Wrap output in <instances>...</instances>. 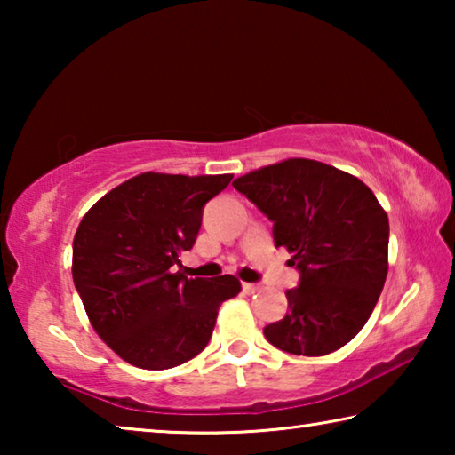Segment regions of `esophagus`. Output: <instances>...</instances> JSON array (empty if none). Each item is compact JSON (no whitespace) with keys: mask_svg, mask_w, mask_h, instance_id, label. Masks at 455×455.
Instances as JSON below:
<instances>
[{"mask_svg":"<svg viewBox=\"0 0 455 455\" xmlns=\"http://www.w3.org/2000/svg\"><path fill=\"white\" fill-rule=\"evenodd\" d=\"M243 291L246 292V295H255V292H259V284H252V283H243Z\"/></svg>","mask_w":455,"mask_h":455,"instance_id":"obj_1","label":"esophagus"}]
</instances>
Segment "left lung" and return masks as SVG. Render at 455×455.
I'll list each match as a JSON object with an SVG mask.
<instances>
[{
    "label": "left lung",
    "mask_w": 455,
    "mask_h": 455,
    "mask_svg": "<svg viewBox=\"0 0 455 455\" xmlns=\"http://www.w3.org/2000/svg\"><path fill=\"white\" fill-rule=\"evenodd\" d=\"M233 187L273 220L275 246L292 252L299 287L289 313L265 327L267 341L292 355L321 357L355 337L387 276L389 220L357 176L309 158L263 166Z\"/></svg>",
    "instance_id": "1"
}]
</instances>
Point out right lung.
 Segmentation results:
<instances>
[{"label": "right lung", "instance_id": "right-lung-1", "mask_svg": "<svg viewBox=\"0 0 455 455\" xmlns=\"http://www.w3.org/2000/svg\"><path fill=\"white\" fill-rule=\"evenodd\" d=\"M233 174L144 172L84 214L74 236L72 276L100 339L140 369H171L211 341L219 307L241 292L233 275L188 279L203 209Z\"/></svg>", "mask_w": 455, "mask_h": 455}]
</instances>
